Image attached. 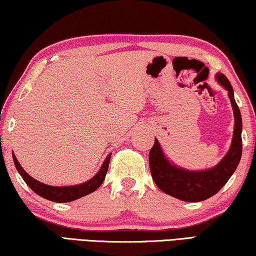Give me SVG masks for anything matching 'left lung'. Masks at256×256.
<instances>
[{"label": "left lung", "mask_w": 256, "mask_h": 256, "mask_svg": "<svg viewBox=\"0 0 256 256\" xmlns=\"http://www.w3.org/2000/svg\"><path fill=\"white\" fill-rule=\"evenodd\" d=\"M216 80L228 92L235 118L232 144L224 157L209 170H186L170 162L156 138L149 154L150 172L156 185L168 196L182 201L200 202L214 196L235 172L242 157V123L240 110L234 98V89L222 73H216Z\"/></svg>", "instance_id": "obj_1"}]
</instances>
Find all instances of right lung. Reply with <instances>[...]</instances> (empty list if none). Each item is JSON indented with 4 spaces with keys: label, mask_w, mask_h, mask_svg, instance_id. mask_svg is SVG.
<instances>
[{
    "label": "right lung",
    "mask_w": 256,
    "mask_h": 256,
    "mask_svg": "<svg viewBox=\"0 0 256 256\" xmlns=\"http://www.w3.org/2000/svg\"><path fill=\"white\" fill-rule=\"evenodd\" d=\"M12 157H14V162L16 164V170H18L19 174L22 177L24 180L26 182L30 188H32L34 193L38 194V196L47 198V200L53 201V202H58V203H64V202H71L78 200L84 196H88V194L92 193L94 190H96L99 186L102 184L104 180H105L107 170H108V164H110V154L107 156L105 162H102L100 170L94 175L92 178L89 180L84 182V183L78 184V185H70V186H52L47 185L44 183H40V182L32 178L28 172H26L21 164H19L18 159L12 154Z\"/></svg>",
    "instance_id": "1"
}]
</instances>
